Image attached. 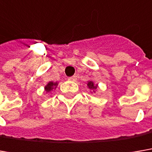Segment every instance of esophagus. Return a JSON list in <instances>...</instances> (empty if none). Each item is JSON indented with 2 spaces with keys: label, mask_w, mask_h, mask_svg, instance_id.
I'll return each instance as SVG.
<instances>
[{
  "label": "esophagus",
  "mask_w": 152,
  "mask_h": 152,
  "mask_svg": "<svg viewBox=\"0 0 152 152\" xmlns=\"http://www.w3.org/2000/svg\"><path fill=\"white\" fill-rule=\"evenodd\" d=\"M76 79H77V76H71V77H69V81H76Z\"/></svg>",
  "instance_id": "esophagus-1"
}]
</instances>
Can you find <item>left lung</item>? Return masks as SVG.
I'll list each match as a JSON object with an SVG mask.
<instances>
[{
    "mask_svg": "<svg viewBox=\"0 0 152 152\" xmlns=\"http://www.w3.org/2000/svg\"><path fill=\"white\" fill-rule=\"evenodd\" d=\"M88 88H89L90 89H91V88H97V86H94V83L91 82V81L88 83Z\"/></svg>",
    "mask_w": 152,
    "mask_h": 152,
    "instance_id": "left-lung-1",
    "label": "left lung"
}]
</instances>
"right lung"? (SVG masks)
<instances>
[{
    "label": "right lung",
    "mask_w": 152,
    "mask_h": 152,
    "mask_svg": "<svg viewBox=\"0 0 152 152\" xmlns=\"http://www.w3.org/2000/svg\"><path fill=\"white\" fill-rule=\"evenodd\" d=\"M58 85L57 83H52V82H50L48 84L46 85L45 87V91L46 92H49L50 91L51 89H53L54 88V87H56Z\"/></svg>",
    "instance_id": "add662e5"
}]
</instances>
